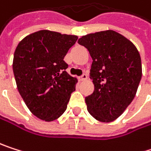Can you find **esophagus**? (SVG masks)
<instances>
[{"label":"esophagus","instance_id":"1","mask_svg":"<svg viewBox=\"0 0 151 151\" xmlns=\"http://www.w3.org/2000/svg\"><path fill=\"white\" fill-rule=\"evenodd\" d=\"M88 79V75L86 74V73H83L81 76L80 77V81H86Z\"/></svg>","mask_w":151,"mask_h":151}]
</instances>
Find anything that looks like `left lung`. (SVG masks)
<instances>
[{
    "instance_id": "left-lung-1",
    "label": "left lung",
    "mask_w": 151,
    "mask_h": 151,
    "mask_svg": "<svg viewBox=\"0 0 151 151\" xmlns=\"http://www.w3.org/2000/svg\"><path fill=\"white\" fill-rule=\"evenodd\" d=\"M78 43L93 59L89 75L95 90L85 98L88 111L99 121H113L135 96L142 79L140 54L129 40L111 30L82 36Z\"/></svg>"
}]
</instances>
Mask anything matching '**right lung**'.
<instances>
[{"label":"right lung","mask_w":151,"mask_h":151,"mask_svg":"<svg viewBox=\"0 0 151 151\" xmlns=\"http://www.w3.org/2000/svg\"><path fill=\"white\" fill-rule=\"evenodd\" d=\"M75 35L42 30L23 39L13 59L18 92L31 112L45 121L66 110L77 80L66 71L63 58L77 41Z\"/></svg>","instance_id":"obj_1"}]
</instances>
